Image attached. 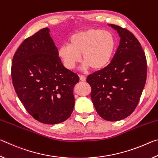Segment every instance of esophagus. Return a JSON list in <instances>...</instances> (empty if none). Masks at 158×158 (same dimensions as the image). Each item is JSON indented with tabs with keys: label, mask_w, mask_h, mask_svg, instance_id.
Masks as SVG:
<instances>
[{
	"label": "esophagus",
	"mask_w": 158,
	"mask_h": 158,
	"mask_svg": "<svg viewBox=\"0 0 158 158\" xmlns=\"http://www.w3.org/2000/svg\"><path fill=\"white\" fill-rule=\"evenodd\" d=\"M79 79L81 81H85V80H86V77H85L84 75H79Z\"/></svg>",
	"instance_id": "34e87169"
}]
</instances>
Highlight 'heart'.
Here are the masks:
<instances>
[{
    "instance_id": "1",
    "label": "heart",
    "mask_w": 158,
    "mask_h": 158,
    "mask_svg": "<svg viewBox=\"0 0 158 158\" xmlns=\"http://www.w3.org/2000/svg\"><path fill=\"white\" fill-rule=\"evenodd\" d=\"M116 39L110 31L90 28L78 31L69 37L68 44L58 49V55L68 69H73L81 60L83 68L94 70L103 69L110 63L116 49Z\"/></svg>"
}]
</instances>
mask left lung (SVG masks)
<instances>
[{
  "label": "left lung",
  "mask_w": 158,
  "mask_h": 158,
  "mask_svg": "<svg viewBox=\"0 0 158 158\" xmlns=\"http://www.w3.org/2000/svg\"><path fill=\"white\" fill-rule=\"evenodd\" d=\"M121 37L111 63L88 76L90 98L96 111L109 121H121L135 111L146 84L145 53L134 35L127 28L111 24Z\"/></svg>",
  "instance_id": "left-lung-1"
}]
</instances>
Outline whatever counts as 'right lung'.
Wrapping results in <instances>:
<instances>
[{"instance_id": "obj_1", "label": "right lung", "mask_w": 158, "mask_h": 158, "mask_svg": "<svg viewBox=\"0 0 158 158\" xmlns=\"http://www.w3.org/2000/svg\"><path fill=\"white\" fill-rule=\"evenodd\" d=\"M57 47L42 28L23 40L12 59L11 75L15 92L26 111L45 124H57L71 116L74 106L76 73L66 69Z\"/></svg>"}]
</instances>
